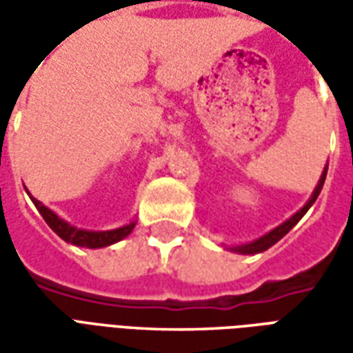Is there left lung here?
Returning <instances> with one entry per match:
<instances>
[{
  "label": "left lung",
  "instance_id": "left-lung-1",
  "mask_svg": "<svg viewBox=\"0 0 353 353\" xmlns=\"http://www.w3.org/2000/svg\"><path fill=\"white\" fill-rule=\"evenodd\" d=\"M325 176H327V166L323 168V174H321V177H319L318 185H316V189H314V192H312L310 200L304 204L299 212H296L293 217H289L288 221L281 223L280 227H276V229H272L270 232H266L265 236L257 238V240H253V242H250V244H242V245H234L232 248V252L236 253H242V255H253V253H261V252H266L268 248H272L278 240H281V238L288 234L289 230L295 227L296 223L301 221V217H303L308 210H310V206L316 202V199L319 196V192H321V187H323V183H325Z\"/></svg>",
  "mask_w": 353,
  "mask_h": 353
}]
</instances>
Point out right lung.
Instances as JSON below:
<instances>
[{
	"label": "right lung",
	"instance_id": "add662e5",
	"mask_svg": "<svg viewBox=\"0 0 353 353\" xmlns=\"http://www.w3.org/2000/svg\"><path fill=\"white\" fill-rule=\"evenodd\" d=\"M30 194V192H28ZM30 199L35 204V208L39 210V214L43 215V219L47 221L50 229L57 232L58 236L70 242L73 245H81V248H90V250H96V248H105V245L115 244V242H121L123 238H126L132 232V229L136 227V223L132 221L124 227H119V229L113 230H85L73 227L64 219H60L52 210H49L47 206H43L41 202L37 199H34L30 194Z\"/></svg>",
	"mask_w": 353,
	"mask_h": 353
}]
</instances>
